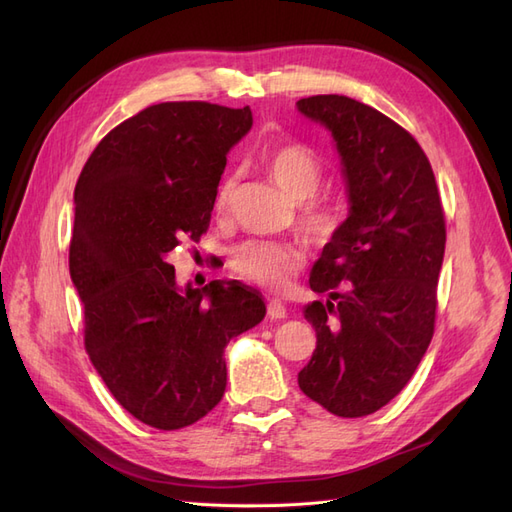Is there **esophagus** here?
Returning a JSON list of instances; mask_svg holds the SVG:
<instances>
[{"label": "esophagus", "instance_id": "esophagus-1", "mask_svg": "<svg viewBox=\"0 0 512 512\" xmlns=\"http://www.w3.org/2000/svg\"><path fill=\"white\" fill-rule=\"evenodd\" d=\"M267 314H269V318H273V320H282V318H286V305L280 301V299H269V303H267Z\"/></svg>", "mask_w": 512, "mask_h": 512}]
</instances>
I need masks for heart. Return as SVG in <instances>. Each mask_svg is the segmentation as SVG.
<instances>
[{
	"label": "heart",
	"mask_w": 512,
	"mask_h": 512,
	"mask_svg": "<svg viewBox=\"0 0 512 512\" xmlns=\"http://www.w3.org/2000/svg\"><path fill=\"white\" fill-rule=\"evenodd\" d=\"M269 177L299 203L297 224L301 235L312 245H329L344 224V207L333 198L314 196L324 179V166L316 153L301 143L275 145L262 156ZM235 179L226 177L215 209L224 213L230 207ZM301 252L290 243L245 241L230 256V267L241 280L267 290H286L301 269Z\"/></svg>",
	"instance_id": "1"
}]
</instances>
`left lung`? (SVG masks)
<instances>
[{
    "label": "left lung",
    "mask_w": 512,
    "mask_h": 512,
    "mask_svg": "<svg viewBox=\"0 0 512 512\" xmlns=\"http://www.w3.org/2000/svg\"><path fill=\"white\" fill-rule=\"evenodd\" d=\"M299 111L322 123L342 156L350 213L324 245L305 307L316 350L301 391L331 414L380 410L404 389L433 337L446 224L425 151L376 108L312 96Z\"/></svg>",
    "instance_id": "obj_1"
}]
</instances>
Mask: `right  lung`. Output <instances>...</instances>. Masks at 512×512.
<instances>
[{"instance_id": "add662e5", "label": "right lung", "mask_w": 512, "mask_h": 512, "mask_svg": "<svg viewBox=\"0 0 512 512\" xmlns=\"http://www.w3.org/2000/svg\"><path fill=\"white\" fill-rule=\"evenodd\" d=\"M250 128V106L153 104L108 132L76 181L70 277L85 350L149 427H188L218 406L226 344L267 314L250 286L183 288L168 262L207 232L226 153Z\"/></svg>"}]
</instances>
